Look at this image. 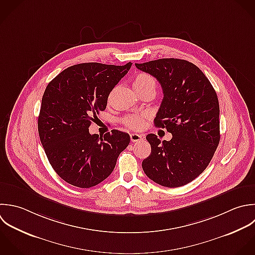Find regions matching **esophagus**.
Returning a JSON list of instances; mask_svg holds the SVG:
<instances>
[{
	"instance_id": "1",
	"label": "esophagus",
	"mask_w": 255,
	"mask_h": 255,
	"mask_svg": "<svg viewBox=\"0 0 255 255\" xmlns=\"http://www.w3.org/2000/svg\"><path fill=\"white\" fill-rule=\"evenodd\" d=\"M130 139H131L132 142H138V141L142 140L143 137H142V135H139V134H136V133H132L130 135Z\"/></svg>"
}]
</instances>
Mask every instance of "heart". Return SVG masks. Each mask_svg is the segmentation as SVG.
Segmentation results:
<instances>
[{"label":"heart","instance_id":"heart-1","mask_svg":"<svg viewBox=\"0 0 255 255\" xmlns=\"http://www.w3.org/2000/svg\"><path fill=\"white\" fill-rule=\"evenodd\" d=\"M156 80L155 78L145 72L138 73L134 79H133V87L135 90L139 93L143 90H154L156 89ZM145 116L144 115H138V114H131L127 115L122 119V122L125 126H127L130 129L139 130L144 127L145 125Z\"/></svg>","mask_w":255,"mask_h":255}]
</instances>
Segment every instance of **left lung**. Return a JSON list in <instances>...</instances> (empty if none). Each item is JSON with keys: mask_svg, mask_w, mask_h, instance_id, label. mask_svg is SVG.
<instances>
[{"mask_svg": "<svg viewBox=\"0 0 255 255\" xmlns=\"http://www.w3.org/2000/svg\"><path fill=\"white\" fill-rule=\"evenodd\" d=\"M136 67L154 76L164 98L154 119L155 126L172 133L170 141L148 134L151 154L142 162L146 176L168 188L182 187L209 166L219 146L220 104L216 90L194 63L161 58Z\"/></svg>", "mask_w": 255, "mask_h": 255, "instance_id": "1", "label": "left lung"}]
</instances>
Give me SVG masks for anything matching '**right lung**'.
Returning a JSON list of instances; mask_svg holds the SVG:
<instances>
[{
	"mask_svg": "<svg viewBox=\"0 0 255 255\" xmlns=\"http://www.w3.org/2000/svg\"><path fill=\"white\" fill-rule=\"evenodd\" d=\"M131 65L80 63L47 84L38 135L49 164L66 183L82 189L98 185L113 172L118 156L129 145L128 133L112 130L99 137L88 128L105 110L109 93Z\"/></svg>",
	"mask_w": 255,
	"mask_h": 255,
	"instance_id": "right-lung-1",
	"label": "right lung"
}]
</instances>
